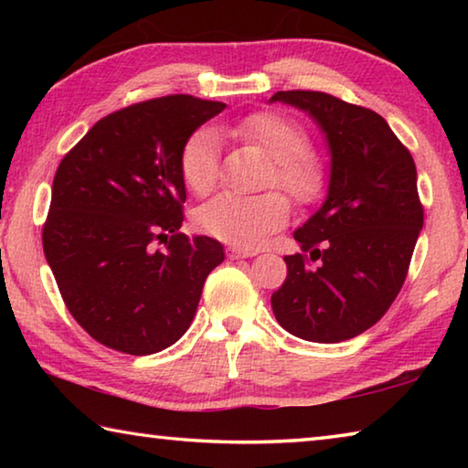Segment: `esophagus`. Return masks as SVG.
I'll return each instance as SVG.
<instances>
[{
    "mask_svg": "<svg viewBox=\"0 0 468 468\" xmlns=\"http://www.w3.org/2000/svg\"><path fill=\"white\" fill-rule=\"evenodd\" d=\"M258 253V250H245V248H227V256L229 258H233V260H237V258H251V256H256Z\"/></svg>",
    "mask_w": 468,
    "mask_h": 468,
    "instance_id": "esophagus-1",
    "label": "esophagus"
}]
</instances>
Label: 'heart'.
<instances>
[{"label": "heart", "mask_w": 468, "mask_h": 468, "mask_svg": "<svg viewBox=\"0 0 468 468\" xmlns=\"http://www.w3.org/2000/svg\"><path fill=\"white\" fill-rule=\"evenodd\" d=\"M235 138L272 158L268 186H279L301 206L315 204L328 187V171L310 150L303 125L281 111H253L231 125ZM179 177L194 196H206L218 181V142L210 130H197L179 150ZM291 217V204L281 192L260 196L225 194L196 212V225L235 248H258Z\"/></svg>", "instance_id": "heart-1"}]
</instances>
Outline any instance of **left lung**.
<instances>
[{
	"label": "left lung",
	"instance_id": "1",
	"mask_svg": "<svg viewBox=\"0 0 468 468\" xmlns=\"http://www.w3.org/2000/svg\"><path fill=\"white\" fill-rule=\"evenodd\" d=\"M271 101L307 111L332 153L328 197L295 231L301 253L284 256L272 312L291 335L340 343L382 320L405 284L423 227L415 161L367 107L320 90H279Z\"/></svg>",
	"mask_w": 468,
	"mask_h": 468
}]
</instances>
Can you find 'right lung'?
<instances>
[{"instance_id": "right-lung-1", "label": "right lung", "mask_w": 468, "mask_h": 468, "mask_svg": "<svg viewBox=\"0 0 468 468\" xmlns=\"http://www.w3.org/2000/svg\"><path fill=\"white\" fill-rule=\"evenodd\" d=\"M225 102L169 94L113 111L61 158L43 251L74 320L113 351L153 355L192 324L225 260L212 237H187L179 150Z\"/></svg>"}]
</instances>
